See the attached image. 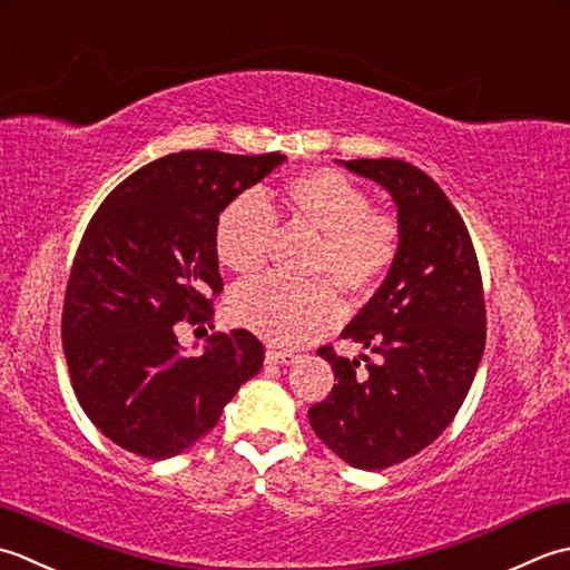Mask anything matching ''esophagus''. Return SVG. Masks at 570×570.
Wrapping results in <instances>:
<instances>
[{
	"label": "esophagus",
	"instance_id": "esophagus-1",
	"mask_svg": "<svg viewBox=\"0 0 570 570\" xmlns=\"http://www.w3.org/2000/svg\"><path fill=\"white\" fill-rule=\"evenodd\" d=\"M295 358L297 356L293 352L275 350V346H268V350H265V364H293Z\"/></svg>",
	"mask_w": 570,
	"mask_h": 570
}]
</instances>
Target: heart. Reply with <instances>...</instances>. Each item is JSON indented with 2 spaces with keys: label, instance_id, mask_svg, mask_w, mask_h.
<instances>
[{
  "label": "heart",
  "instance_id": "heart-1",
  "mask_svg": "<svg viewBox=\"0 0 570 570\" xmlns=\"http://www.w3.org/2000/svg\"><path fill=\"white\" fill-rule=\"evenodd\" d=\"M283 206L322 236L312 275L330 277L350 297H364L399 258L396 218L376 212L364 187L340 169H307L285 184ZM275 212L258 191H243L216 220V253L230 273L250 277L271 253ZM332 282V283H333ZM331 283V284H332ZM328 281L293 285L277 277L238 287L228 312L240 327L277 346H299L330 332L342 317V299Z\"/></svg>",
  "mask_w": 570,
  "mask_h": 570
}]
</instances>
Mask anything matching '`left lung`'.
<instances>
[{
  "instance_id": "obj_1",
  "label": "left lung",
  "mask_w": 570,
  "mask_h": 570,
  "mask_svg": "<svg viewBox=\"0 0 570 570\" xmlns=\"http://www.w3.org/2000/svg\"><path fill=\"white\" fill-rule=\"evenodd\" d=\"M399 206L401 246L386 281L342 336L371 350L344 358L320 346L334 389L309 425L358 470H386L445 431L468 396L484 352L480 263L458 208L425 171L401 159H350Z\"/></svg>"
}]
</instances>
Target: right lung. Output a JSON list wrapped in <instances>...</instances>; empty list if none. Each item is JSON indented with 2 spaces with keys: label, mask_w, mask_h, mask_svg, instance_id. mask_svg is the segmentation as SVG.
Segmentation results:
<instances>
[{
  "label": "right lung",
  "mask_w": 570,
  "mask_h": 570,
  "mask_svg": "<svg viewBox=\"0 0 570 570\" xmlns=\"http://www.w3.org/2000/svg\"><path fill=\"white\" fill-rule=\"evenodd\" d=\"M285 161L281 153L189 149L118 184L80 238L61 340L80 409L115 445L167 460L218 423L258 374L265 346L248 330L181 354L179 322L204 324L224 289L216 220L230 199Z\"/></svg>",
  "instance_id": "1"
}]
</instances>
